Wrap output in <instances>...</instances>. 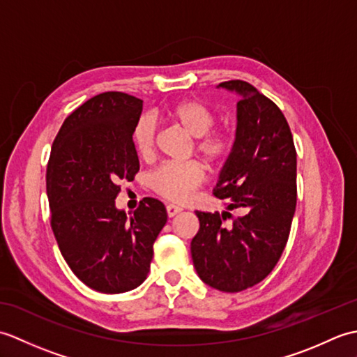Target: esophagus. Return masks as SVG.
Masks as SVG:
<instances>
[{"mask_svg": "<svg viewBox=\"0 0 357 357\" xmlns=\"http://www.w3.org/2000/svg\"><path fill=\"white\" fill-rule=\"evenodd\" d=\"M181 211H183V208L174 206V204H169V206H167V215H169V218L176 216L178 213H181Z\"/></svg>", "mask_w": 357, "mask_h": 357, "instance_id": "34e87169", "label": "esophagus"}]
</instances>
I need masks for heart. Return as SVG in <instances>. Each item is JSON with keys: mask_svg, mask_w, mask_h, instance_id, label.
<instances>
[{"mask_svg": "<svg viewBox=\"0 0 357 357\" xmlns=\"http://www.w3.org/2000/svg\"><path fill=\"white\" fill-rule=\"evenodd\" d=\"M165 118L188 133L195 141V151L208 165L221 164L230 155L233 141L229 133L211 132L216 115L207 104L196 100H185L170 105ZM158 138V127L151 116H142L133 130L135 146L139 155H153ZM204 181V172L196 162L164 164L150 178L151 188L162 198L173 202H185Z\"/></svg>", "mask_w": 357, "mask_h": 357, "instance_id": "obj_1", "label": "heart"}]
</instances>
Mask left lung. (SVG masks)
Returning a JSON list of instances; mask_svg holds the SVG:
<instances>
[{
	"instance_id": "1",
	"label": "left lung",
	"mask_w": 357,
	"mask_h": 357,
	"mask_svg": "<svg viewBox=\"0 0 357 357\" xmlns=\"http://www.w3.org/2000/svg\"><path fill=\"white\" fill-rule=\"evenodd\" d=\"M218 89L239 101L234 142L215 196L241 216L224 225L229 211H196L199 231L190 252L202 282L238 293L267 278L284 252L296 210V150L285 116L267 96L239 79Z\"/></svg>"
}]
</instances>
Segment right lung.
<instances>
[{
	"label": "right lung",
	"instance_id": "obj_1",
	"mask_svg": "<svg viewBox=\"0 0 357 357\" xmlns=\"http://www.w3.org/2000/svg\"><path fill=\"white\" fill-rule=\"evenodd\" d=\"M142 101L121 92L90 98L66 118L45 174L52 230L79 280L100 293L130 291L147 278L164 204L144 198L132 215L118 208L119 181L139 170L133 130Z\"/></svg>",
	"mask_w": 357,
	"mask_h": 357
}]
</instances>
